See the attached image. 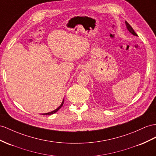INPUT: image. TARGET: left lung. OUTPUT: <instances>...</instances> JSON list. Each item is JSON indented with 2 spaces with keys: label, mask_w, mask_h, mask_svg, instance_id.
I'll return each instance as SVG.
<instances>
[{
  "label": "left lung",
  "mask_w": 156,
  "mask_h": 156,
  "mask_svg": "<svg viewBox=\"0 0 156 156\" xmlns=\"http://www.w3.org/2000/svg\"><path fill=\"white\" fill-rule=\"evenodd\" d=\"M125 24H126L127 30H129V32H130V34H132L133 35H135V36H138V35H137L136 34V32L134 31V30L133 29V27H132L130 26L129 23H128L126 21H125Z\"/></svg>",
  "instance_id": "1"
}]
</instances>
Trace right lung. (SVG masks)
<instances>
[{"label":"right lung","instance_id":"add662e5","mask_svg":"<svg viewBox=\"0 0 156 156\" xmlns=\"http://www.w3.org/2000/svg\"><path fill=\"white\" fill-rule=\"evenodd\" d=\"M63 103H64V99H63V101H62V102L61 103V105H60L57 109H55L54 111H51V112H49V113H43V114H42V115H52V114H54V113H55L56 112H57V111H58L62 107V106L63 105Z\"/></svg>","mask_w":156,"mask_h":156}]
</instances>
